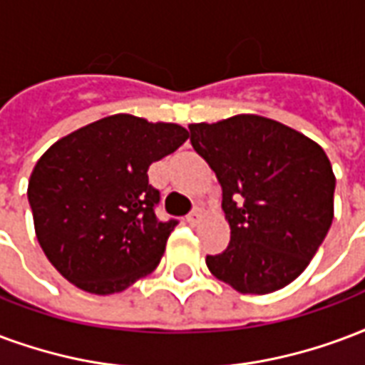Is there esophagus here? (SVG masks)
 <instances>
[{
	"label": "esophagus",
	"mask_w": 365,
	"mask_h": 365,
	"mask_svg": "<svg viewBox=\"0 0 365 365\" xmlns=\"http://www.w3.org/2000/svg\"><path fill=\"white\" fill-rule=\"evenodd\" d=\"M201 217H203V210L199 209V207H195V209L191 210L190 215H187V222L190 224H197L199 220H201Z\"/></svg>",
	"instance_id": "esophagus-1"
}]
</instances>
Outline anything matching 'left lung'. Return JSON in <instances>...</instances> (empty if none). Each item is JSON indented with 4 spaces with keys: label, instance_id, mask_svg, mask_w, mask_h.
<instances>
[{
    "label": "left lung",
    "instance_id": "1",
    "mask_svg": "<svg viewBox=\"0 0 365 365\" xmlns=\"http://www.w3.org/2000/svg\"><path fill=\"white\" fill-rule=\"evenodd\" d=\"M190 141L222 185L230 244L207 255L218 280L269 294L304 272L333 222L334 174L325 150L263 115L191 123Z\"/></svg>",
    "mask_w": 365,
    "mask_h": 365
}]
</instances>
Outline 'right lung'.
Instances as JSON below:
<instances>
[{"mask_svg":"<svg viewBox=\"0 0 365 365\" xmlns=\"http://www.w3.org/2000/svg\"><path fill=\"white\" fill-rule=\"evenodd\" d=\"M175 123L115 114L46 150L29 182L40 247L71 284L114 294L160 263L175 218L160 220L148 166L187 141Z\"/></svg>","mask_w":365,"mask_h":365,"instance_id":"add662e5","label":"right lung"}]
</instances>
